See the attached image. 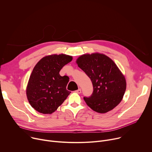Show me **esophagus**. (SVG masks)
<instances>
[{"label":"esophagus","instance_id":"1","mask_svg":"<svg viewBox=\"0 0 152 152\" xmlns=\"http://www.w3.org/2000/svg\"><path fill=\"white\" fill-rule=\"evenodd\" d=\"M75 92H76V93H78V94H80V93L81 92V89H78V90L75 91Z\"/></svg>","mask_w":152,"mask_h":152}]
</instances>
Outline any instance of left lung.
Wrapping results in <instances>:
<instances>
[{"mask_svg":"<svg viewBox=\"0 0 152 152\" xmlns=\"http://www.w3.org/2000/svg\"><path fill=\"white\" fill-rule=\"evenodd\" d=\"M77 63L92 83V95L84 97L88 106L103 113L121 102L126 89V82L113 60L104 54L96 53L80 56Z\"/></svg>","mask_w":152,"mask_h":152,"instance_id":"obj_1","label":"left lung"}]
</instances>
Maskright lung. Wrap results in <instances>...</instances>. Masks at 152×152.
<instances>
[{
	"label": "right lung",
	"mask_w": 152,
	"mask_h": 152,
	"mask_svg": "<svg viewBox=\"0 0 152 152\" xmlns=\"http://www.w3.org/2000/svg\"><path fill=\"white\" fill-rule=\"evenodd\" d=\"M72 57L65 54L51 55L42 58L34 67L26 88L31 106L37 112L50 114L64 102L71 92L66 90L69 77L59 72Z\"/></svg>",
	"instance_id": "1"
}]
</instances>
